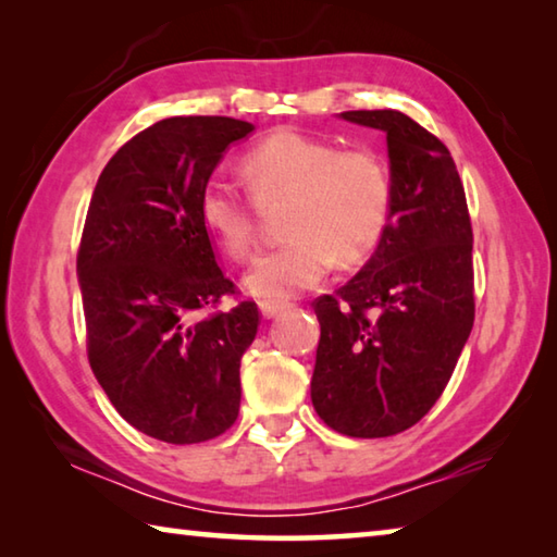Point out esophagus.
I'll return each mask as SVG.
<instances>
[{
  "label": "esophagus",
  "mask_w": 557,
  "mask_h": 557,
  "mask_svg": "<svg viewBox=\"0 0 557 557\" xmlns=\"http://www.w3.org/2000/svg\"><path fill=\"white\" fill-rule=\"evenodd\" d=\"M287 307H289V301H280V299H262L260 301V312L265 319L277 317L280 312H285Z\"/></svg>",
  "instance_id": "obj_1"
}]
</instances>
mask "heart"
Returning a JSON list of instances; mask_svg holds the SVG:
<instances>
[{
    "instance_id": "1",
    "label": "heart",
    "mask_w": 557,
    "mask_h": 557,
    "mask_svg": "<svg viewBox=\"0 0 557 557\" xmlns=\"http://www.w3.org/2000/svg\"><path fill=\"white\" fill-rule=\"evenodd\" d=\"M240 172L248 191L213 176L199 194V215L231 258L245 260L256 245L252 196H289V240L260 256L245 275V287L258 297L285 299L314 287L334 260L358 265L391 223L393 176L373 149H338L332 139L277 129L245 152Z\"/></svg>"
}]
</instances>
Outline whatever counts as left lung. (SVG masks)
<instances>
[{
    "instance_id": "8db88e82",
    "label": "left lung",
    "mask_w": 557,
    "mask_h": 557,
    "mask_svg": "<svg viewBox=\"0 0 557 557\" xmlns=\"http://www.w3.org/2000/svg\"><path fill=\"white\" fill-rule=\"evenodd\" d=\"M342 117L385 132L393 213L366 268L312 301V403L342 435L391 437L440 400L474 326V233L455 159L432 132L398 110Z\"/></svg>"
}]
</instances>
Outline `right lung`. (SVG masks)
<instances>
[{
    "mask_svg": "<svg viewBox=\"0 0 557 557\" xmlns=\"http://www.w3.org/2000/svg\"><path fill=\"white\" fill-rule=\"evenodd\" d=\"M233 117H169L122 145L92 191L78 248L88 361L132 428L169 445L223 435L240 408V358L260 326L235 297L199 194L225 147L250 135Z\"/></svg>",
    "mask_w": 557,
    "mask_h": 557,
    "instance_id": "add662e5",
    "label": "right lung"
}]
</instances>
